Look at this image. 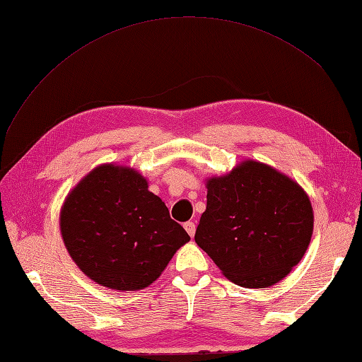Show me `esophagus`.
Instances as JSON below:
<instances>
[{"label": "esophagus", "instance_id": "esophagus-1", "mask_svg": "<svg viewBox=\"0 0 362 362\" xmlns=\"http://www.w3.org/2000/svg\"><path fill=\"white\" fill-rule=\"evenodd\" d=\"M184 228H185V231H187V234H189L190 237H193V235H194L196 225H194L193 222H185V223H184Z\"/></svg>", "mask_w": 362, "mask_h": 362}]
</instances>
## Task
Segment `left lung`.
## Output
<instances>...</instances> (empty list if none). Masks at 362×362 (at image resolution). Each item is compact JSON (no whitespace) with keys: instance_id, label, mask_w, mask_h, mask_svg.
<instances>
[{"instance_id":"1","label":"left lung","mask_w":362,"mask_h":362,"mask_svg":"<svg viewBox=\"0 0 362 362\" xmlns=\"http://www.w3.org/2000/svg\"><path fill=\"white\" fill-rule=\"evenodd\" d=\"M206 210L194 234L223 275L245 288L286 278L310 246L314 213L308 194L288 175L243 160L208 177Z\"/></svg>"}]
</instances>
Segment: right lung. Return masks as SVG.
Returning a JSON list of instances; mask_svg holds the SVG:
<instances>
[{
  "label": "right lung",
  "mask_w": 362,
  "mask_h": 362,
  "mask_svg": "<svg viewBox=\"0 0 362 362\" xmlns=\"http://www.w3.org/2000/svg\"><path fill=\"white\" fill-rule=\"evenodd\" d=\"M134 168L105 163L68 193L60 233L68 254L103 287L137 291L154 282L190 237Z\"/></svg>",
  "instance_id": "1"
}]
</instances>
